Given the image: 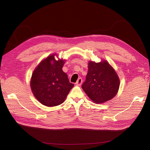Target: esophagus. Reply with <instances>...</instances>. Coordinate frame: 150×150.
<instances>
[{"mask_svg":"<svg viewBox=\"0 0 150 150\" xmlns=\"http://www.w3.org/2000/svg\"><path fill=\"white\" fill-rule=\"evenodd\" d=\"M82 83H83V79H82V78H79L78 79V81H77V82L76 83V85H78V86H80L81 84H82Z\"/></svg>","mask_w":150,"mask_h":150,"instance_id":"34e87169","label":"esophagus"}]
</instances>
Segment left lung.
Masks as SVG:
<instances>
[{
  "instance_id": "8db88e82",
  "label": "left lung",
  "mask_w": 150,
  "mask_h": 150,
  "mask_svg": "<svg viewBox=\"0 0 150 150\" xmlns=\"http://www.w3.org/2000/svg\"><path fill=\"white\" fill-rule=\"evenodd\" d=\"M119 87L118 76L107 61L89 62L88 74L82 88L93 102L103 103L110 100L116 96Z\"/></svg>"
}]
</instances>
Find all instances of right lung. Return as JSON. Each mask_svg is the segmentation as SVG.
I'll return each instance as SVG.
<instances>
[{"mask_svg": "<svg viewBox=\"0 0 150 150\" xmlns=\"http://www.w3.org/2000/svg\"><path fill=\"white\" fill-rule=\"evenodd\" d=\"M52 54L40 62L34 69L30 88L38 100L46 106H56L64 101L74 84L62 71L64 60H56Z\"/></svg>", "mask_w": 150, "mask_h": 150, "instance_id": "obj_1", "label": "right lung"}]
</instances>
